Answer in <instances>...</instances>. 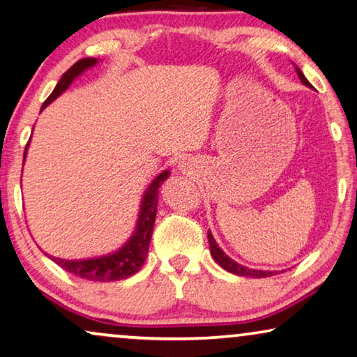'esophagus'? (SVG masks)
Wrapping results in <instances>:
<instances>
[{"instance_id": "34e87169", "label": "esophagus", "mask_w": 357, "mask_h": 357, "mask_svg": "<svg viewBox=\"0 0 357 357\" xmlns=\"http://www.w3.org/2000/svg\"><path fill=\"white\" fill-rule=\"evenodd\" d=\"M179 168L183 169V172H188V169L190 168V162H189V160H185V158H184L183 162H179Z\"/></svg>"}]
</instances>
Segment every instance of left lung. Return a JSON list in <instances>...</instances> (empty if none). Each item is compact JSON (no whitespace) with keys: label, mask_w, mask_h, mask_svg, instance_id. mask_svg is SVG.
<instances>
[{"label":"left lung","mask_w":357,"mask_h":357,"mask_svg":"<svg viewBox=\"0 0 357 357\" xmlns=\"http://www.w3.org/2000/svg\"><path fill=\"white\" fill-rule=\"evenodd\" d=\"M296 73L298 77H300V79L303 82V84H306V86H311V83L307 82L306 77L303 75V72L300 70V68L296 67ZM208 242H210V252H211V257L215 261L221 266L222 269H226L227 273L231 274H236V275H245V278H269V275H274L275 273L274 271H257V269H248V268H243L242 264H238L234 261V259H231L227 255L222 252V250L216 245L215 238H213V236L208 231Z\"/></svg>","instance_id":"left-lung-1"}]
</instances>
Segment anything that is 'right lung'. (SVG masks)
I'll return each mask as SVG.
<instances>
[{"mask_svg":"<svg viewBox=\"0 0 357 357\" xmlns=\"http://www.w3.org/2000/svg\"><path fill=\"white\" fill-rule=\"evenodd\" d=\"M98 62L93 57H86V59H79L78 62L68 68V70L61 77L59 83L56 84L54 91L51 93L50 98L45 100L41 110L46 107L47 104L52 102L57 96H61L66 89L70 86L73 78H77L79 73H83L86 68L93 67ZM30 142V141H29ZM29 142L25 146L24 158L29 149ZM169 176V172H163L153 179V183L149 185L144 197H142L141 213L137 218L136 232L132 234L130 241H128L119 252L107 255V257L93 258V259H61L50 257L52 261L57 263L62 269L68 271V273L77 275V278L94 280V282H114L130 278V275L136 274L137 271L142 268L146 261L149 243H151L153 222H155L157 216V202H158V188H160L165 179Z\"/></svg>","mask_w":357,"mask_h":357,"instance_id":"1","label":"right lung"}]
</instances>
